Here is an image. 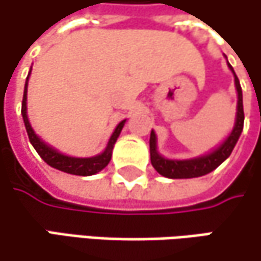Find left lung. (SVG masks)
Returning <instances> with one entry per match:
<instances>
[{
    "label": "left lung",
    "mask_w": 261,
    "mask_h": 261,
    "mask_svg": "<svg viewBox=\"0 0 261 261\" xmlns=\"http://www.w3.org/2000/svg\"><path fill=\"white\" fill-rule=\"evenodd\" d=\"M233 76H234V85H236V91H238V112H236V121H234V127L231 133L228 134V137L224 142L214 149L212 152L206 155H201L197 158H191V160H167L160 152L156 151V136L154 130L151 131V137H149V151H151V163L154 166V169L163 176L170 179H190V178H199L203 175L211 173L212 170H215L224 160H227L236 142L239 140V136L244 130V103H242V88L239 79L233 70V67L228 64Z\"/></svg>",
    "instance_id": "obj_1"
}]
</instances>
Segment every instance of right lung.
I'll return each mask as SVG.
<instances>
[{"instance_id": "right-lung-1", "label": "right lung", "mask_w": 261, "mask_h": 261, "mask_svg": "<svg viewBox=\"0 0 261 261\" xmlns=\"http://www.w3.org/2000/svg\"><path fill=\"white\" fill-rule=\"evenodd\" d=\"M28 77H30V74H28ZM28 77H27L25 89H23L22 118H23V122H25V128H27V133H28L30 142H31V145L34 146L37 154L40 155L50 167L58 169V170L65 172V173H70V175L91 176V175H95V173H98L100 170H103L107 164H109L110 158H112V151H113L115 142H116V139H118L119 134H121V130H122V127H124V124H125V119L121 121V122L116 125L113 134H112L110 139H109V143H107L106 149H105L100 155L89 156V158H76V156H68V155L61 154L57 149H54L52 146H49L47 143H44V142L37 136L36 131L33 130V127H31V124H30V121H28V115H27V89H28Z\"/></svg>"}]
</instances>
